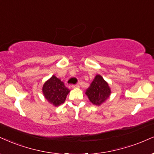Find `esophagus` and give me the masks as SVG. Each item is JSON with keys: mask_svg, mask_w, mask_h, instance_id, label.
Segmentation results:
<instances>
[{"mask_svg": "<svg viewBox=\"0 0 154 154\" xmlns=\"http://www.w3.org/2000/svg\"><path fill=\"white\" fill-rule=\"evenodd\" d=\"M79 87V85L78 84H76V85H73L72 86V88H78Z\"/></svg>", "mask_w": 154, "mask_h": 154, "instance_id": "esophagus-1", "label": "esophagus"}]
</instances>
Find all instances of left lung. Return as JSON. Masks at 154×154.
<instances>
[{
  "label": "left lung",
  "instance_id": "1",
  "mask_svg": "<svg viewBox=\"0 0 154 154\" xmlns=\"http://www.w3.org/2000/svg\"><path fill=\"white\" fill-rule=\"evenodd\" d=\"M111 93L108 84L101 75H97L85 92L90 101L93 105H100L108 99Z\"/></svg>",
  "mask_w": 154,
  "mask_h": 154
}]
</instances>
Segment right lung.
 Instances as JSON below:
<instances>
[{
	"instance_id": "obj_1",
	"label": "right lung",
	"mask_w": 154,
	"mask_h": 154,
	"mask_svg": "<svg viewBox=\"0 0 154 154\" xmlns=\"http://www.w3.org/2000/svg\"><path fill=\"white\" fill-rule=\"evenodd\" d=\"M69 91L64 82L55 75H53L48 79L42 88V92L46 100L54 106H59L64 103Z\"/></svg>"
}]
</instances>
